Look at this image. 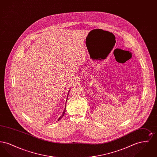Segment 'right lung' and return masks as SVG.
I'll return each mask as SVG.
<instances>
[{
	"instance_id": "1",
	"label": "right lung",
	"mask_w": 157,
	"mask_h": 157,
	"mask_svg": "<svg viewBox=\"0 0 157 157\" xmlns=\"http://www.w3.org/2000/svg\"><path fill=\"white\" fill-rule=\"evenodd\" d=\"M65 110H64V111H63V113H62V115L60 116L59 117V118L58 120V121H59L63 117V115H64V113H65Z\"/></svg>"
}]
</instances>
